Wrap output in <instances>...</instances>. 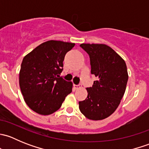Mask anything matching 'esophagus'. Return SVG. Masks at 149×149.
<instances>
[{"label": "esophagus", "mask_w": 149, "mask_h": 149, "mask_svg": "<svg viewBox=\"0 0 149 149\" xmlns=\"http://www.w3.org/2000/svg\"><path fill=\"white\" fill-rule=\"evenodd\" d=\"M73 87L75 88V89H79V88H81V85H76V84H74Z\"/></svg>", "instance_id": "1"}]
</instances>
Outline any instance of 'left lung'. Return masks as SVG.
Masks as SVG:
<instances>
[{"label":"left lung","instance_id":"8db88e82","mask_svg":"<svg viewBox=\"0 0 149 149\" xmlns=\"http://www.w3.org/2000/svg\"><path fill=\"white\" fill-rule=\"evenodd\" d=\"M90 58L91 73L97 77L88 96L79 102V109L86 118L100 120L112 115L120 103L128 80L124 60L110 47L102 44H81Z\"/></svg>","mask_w":149,"mask_h":149}]
</instances>
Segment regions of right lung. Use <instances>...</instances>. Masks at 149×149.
<instances>
[{"label": "right lung", "instance_id": "obj_1", "mask_svg": "<svg viewBox=\"0 0 149 149\" xmlns=\"http://www.w3.org/2000/svg\"><path fill=\"white\" fill-rule=\"evenodd\" d=\"M74 46V43L49 40L24 58L19 85L25 102L37 113L52 114L71 93L73 84L60 75L65 54Z\"/></svg>", "mask_w": 149, "mask_h": 149}]
</instances>
